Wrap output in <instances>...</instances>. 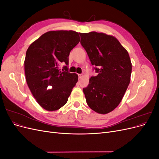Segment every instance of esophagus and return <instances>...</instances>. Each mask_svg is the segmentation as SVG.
<instances>
[{"mask_svg": "<svg viewBox=\"0 0 159 159\" xmlns=\"http://www.w3.org/2000/svg\"><path fill=\"white\" fill-rule=\"evenodd\" d=\"M83 77V75L82 74H78V78H79V79H81V78H82Z\"/></svg>", "mask_w": 159, "mask_h": 159, "instance_id": "1", "label": "esophagus"}]
</instances>
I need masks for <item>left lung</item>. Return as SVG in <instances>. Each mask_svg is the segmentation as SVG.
Instances as JSON below:
<instances>
[{"mask_svg": "<svg viewBox=\"0 0 159 159\" xmlns=\"http://www.w3.org/2000/svg\"><path fill=\"white\" fill-rule=\"evenodd\" d=\"M81 44L98 74L84 88L88 106L106 114L116 108L131 81L132 64L128 52L113 36L91 32L80 33Z\"/></svg>", "mask_w": 159, "mask_h": 159, "instance_id": "1", "label": "left lung"}]
</instances>
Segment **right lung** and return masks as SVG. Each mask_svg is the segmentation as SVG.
I'll list each match as a JSON object with an SVG mask.
<instances>
[{
    "label": "right lung",
    "mask_w": 159,
    "mask_h": 159,
    "mask_svg": "<svg viewBox=\"0 0 159 159\" xmlns=\"http://www.w3.org/2000/svg\"><path fill=\"white\" fill-rule=\"evenodd\" d=\"M78 32L73 30L49 31L28 47L25 60L26 80L32 94L47 111L59 109L68 102L78 75L69 73L68 56L78 44ZM64 62L65 71L59 70Z\"/></svg>",
    "instance_id": "obj_1"
}]
</instances>
